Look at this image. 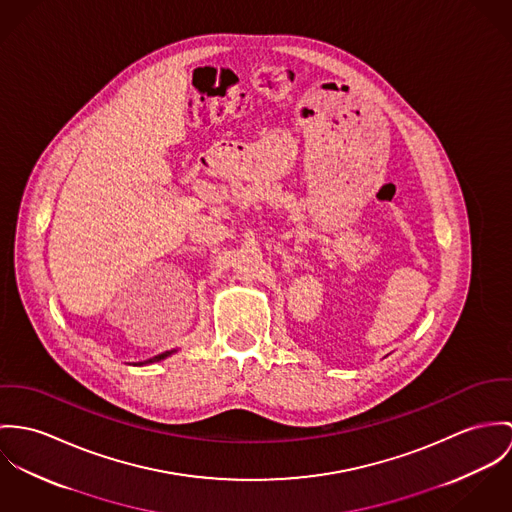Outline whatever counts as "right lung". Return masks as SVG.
I'll return each instance as SVG.
<instances>
[{
    "mask_svg": "<svg viewBox=\"0 0 512 512\" xmlns=\"http://www.w3.org/2000/svg\"><path fill=\"white\" fill-rule=\"evenodd\" d=\"M171 353H174V351H165V353H161V355H155L153 359H147L145 363H139V365H147V363H155V361H161V359H167Z\"/></svg>",
    "mask_w": 512,
    "mask_h": 512,
    "instance_id": "1",
    "label": "right lung"
}]
</instances>
